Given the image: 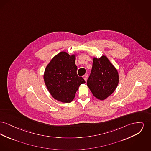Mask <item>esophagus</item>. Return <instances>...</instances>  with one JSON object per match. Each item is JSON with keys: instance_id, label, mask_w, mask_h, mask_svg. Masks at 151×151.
<instances>
[{"instance_id": "esophagus-1", "label": "esophagus", "mask_w": 151, "mask_h": 151, "mask_svg": "<svg viewBox=\"0 0 151 151\" xmlns=\"http://www.w3.org/2000/svg\"><path fill=\"white\" fill-rule=\"evenodd\" d=\"M83 79L85 80V81H86L87 80V78H88V76H87V75H83Z\"/></svg>"}]
</instances>
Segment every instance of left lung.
I'll use <instances>...</instances> for the list:
<instances>
[{"label": "left lung", "mask_w": 151, "mask_h": 151, "mask_svg": "<svg viewBox=\"0 0 151 151\" xmlns=\"http://www.w3.org/2000/svg\"><path fill=\"white\" fill-rule=\"evenodd\" d=\"M119 73L106 56L93 58L92 68L87 80V86L93 95L100 100L109 96L119 83Z\"/></svg>", "instance_id": "8db88e82"}]
</instances>
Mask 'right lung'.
Returning a JSON list of instances; mask_svg holds the SVG:
<instances>
[{
    "instance_id": "1",
    "label": "right lung",
    "mask_w": 151,
    "mask_h": 151,
    "mask_svg": "<svg viewBox=\"0 0 151 151\" xmlns=\"http://www.w3.org/2000/svg\"><path fill=\"white\" fill-rule=\"evenodd\" d=\"M76 54L64 51L55 55L44 73L45 84L51 96L62 103H71L81 84L86 83L77 75Z\"/></svg>"
}]
</instances>
